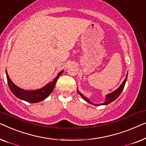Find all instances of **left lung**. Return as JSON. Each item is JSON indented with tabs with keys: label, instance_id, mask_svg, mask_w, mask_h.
<instances>
[{
	"label": "left lung",
	"instance_id": "8db88e82",
	"mask_svg": "<svg viewBox=\"0 0 146 146\" xmlns=\"http://www.w3.org/2000/svg\"><path fill=\"white\" fill-rule=\"evenodd\" d=\"M127 77H128V74H127V75H126V79H124V81H123V83H122V85H121L120 87H119L118 89H117L116 91L113 92V93H111L108 94V95H106L105 102H104V103H103V104H101V105H106V104H108L110 103V102H113L114 100H116V98H118L119 96H120V94L122 92L123 89H124V86H125V83H126V79H127ZM77 92H78V93H79V95H81V97L83 98V99L85 100V101H87V102H89V103H91L92 104H94V105H95V106L99 105V104H94L93 103H92V102L90 101V100L88 99V98L85 97V96H84L81 93H79V92L78 91H77Z\"/></svg>",
	"mask_w": 146,
	"mask_h": 146
}]
</instances>
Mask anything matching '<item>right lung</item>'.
I'll list each match as a JSON object with an SVG mask.
<instances>
[{"mask_svg":"<svg viewBox=\"0 0 146 146\" xmlns=\"http://www.w3.org/2000/svg\"><path fill=\"white\" fill-rule=\"evenodd\" d=\"M63 72V70L59 72L56 78L54 79L52 82H50V83H48L45 87L40 89L34 90V91H26V90H23L18 87L17 86L12 83L11 79L9 77L7 71H6V74H7L8 85H9L10 89H11L12 93L16 97H18L21 100H24L25 101L30 102V103H36V102H40L44 100L45 98H46L52 93V92L55 87L57 80L58 79L59 76L62 74Z\"/></svg>","mask_w":146,"mask_h":146,"instance_id":"obj_1","label":"right lung"}]
</instances>
